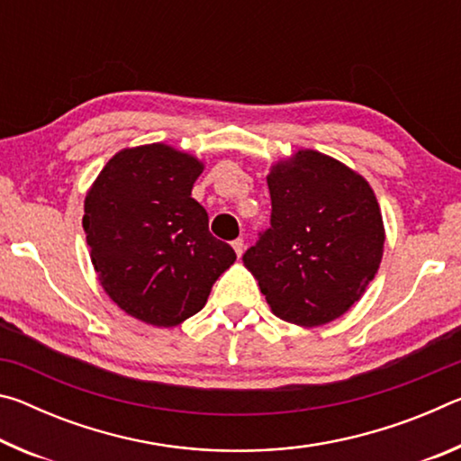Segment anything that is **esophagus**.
I'll return each instance as SVG.
<instances>
[{
  "label": "esophagus",
  "instance_id": "34e87169",
  "mask_svg": "<svg viewBox=\"0 0 461 461\" xmlns=\"http://www.w3.org/2000/svg\"><path fill=\"white\" fill-rule=\"evenodd\" d=\"M231 248L236 249V254H238V258L241 254H244V238H238V240H233L231 241Z\"/></svg>",
  "mask_w": 461,
  "mask_h": 461
}]
</instances>
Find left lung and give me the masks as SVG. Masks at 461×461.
<instances>
[{"label":"left lung","instance_id":"1","mask_svg":"<svg viewBox=\"0 0 461 461\" xmlns=\"http://www.w3.org/2000/svg\"><path fill=\"white\" fill-rule=\"evenodd\" d=\"M270 228L246 249L272 313L288 323H330L378 272L384 225L364 176L315 150H299L268 175Z\"/></svg>","mask_w":461,"mask_h":461}]
</instances>
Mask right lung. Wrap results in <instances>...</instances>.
<instances>
[{
    "label": "right lung",
    "mask_w": 461,
    "mask_h": 461,
    "mask_svg": "<svg viewBox=\"0 0 461 461\" xmlns=\"http://www.w3.org/2000/svg\"><path fill=\"white\" fill-rule=\"evenodd\" d=\"M203 165L167 144L126 148L85 197L83 230L101 286L128 315L173 327L205 307L233 262L191 197Z\"/></svg>",
    "instance_id": "1"
}]
</instances>
